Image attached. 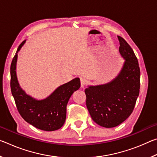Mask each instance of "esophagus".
I'll return each mask as SVG.
<instances>
[{"label":"esophagus","mask_w":157,"mask_h":157,"mask_svg":"<svg viewBox=\"0 0 157 157\" xmlns=\"http://www.w3.org/2000/svg\"><path fill=\"white\" fill-rule=\"evenodd\" d=\"M86 82L85 80L83 78H81L80 79V86H81V88H84L85 86V85H86Z\"/></svg>","instance_id":"1"}]
</instances>
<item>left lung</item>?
<instances>
[{
    "mask_svg": "<svg viewBox=\"0 0 157 157\" xmlns=\"http://www.w3.org/2000/svg\"><path fill=\"white\" fill-rule=\"evenodd\" d=\"M118 38L119 53L124 61L118 75L107 83L85 89L86 107L93 121L107 128L119 125L131 115L139 95L138 59L126 41Z\"/></svg>",
    "mask_w": 157,
    "mask_h": 157,
    "instance_id": "8db88e82",
    "label": "left lung"
}]
</instances>
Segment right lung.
Listing matches in <instances>:
<instances>
[{
	"label": "right lung",
	"mask_w": 157,
	"mask_h": 157,
	"mask_svg": "<svg viewBox=\"0 0 157 157\" xmlns=\"http://www.w3.org/2000/svg\"><path fill=\"white\" fill-rule=\"evenodd\" d=\"M25 42L23 41L18 46L10 67V86L17 109L22 118L36 128L48 132L57 130L65 123L66 105L73 93L80 87V80L76 78L60 85L44 99H36L26 94L20 86L17 75L18 52Z\"/></svg>",
	"instance_id": "obj_1"
}]
</instances>
